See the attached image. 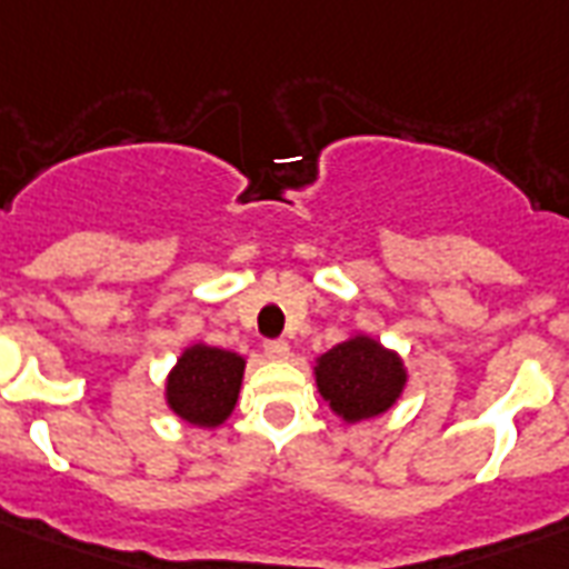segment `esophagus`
<instances>
[{
    "label": "esophagus",
    "instance_id": "1",
    "mask_svg": "<svg viewBox=\"0 0 569 569\" xmlns=\"http://www.w3.org/2000/svg\"><path fill=\"white\" fill-rule=\"evenodd\" d=\"M266 357L274 360V363H283L286 357H289V346H286L283 339H271V342H266Z\"/></svg>",
    "mask_w": 569,
    "mask_h": 569
}]
</instances>
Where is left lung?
<instances>
[{"label":"left lung","mask_w":569,"mask_h":569,"mask_svg":"<svg viewBox=\"0 0 569 569\" xmlns=\"http://www.w3.org/2000/svg\"><path fill=\"white\" fill-rule=\"evenodd\" d=\"M319 396L346 425L369 422L396 407L407 387V366L398 351L369 333H355L316 357Z\"/></svg>","instance_id":"obj_1"}]
</instances>
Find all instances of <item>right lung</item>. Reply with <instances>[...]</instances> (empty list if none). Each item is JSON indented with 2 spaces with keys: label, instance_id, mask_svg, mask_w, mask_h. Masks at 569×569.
<instances>
[{
  "label": "right lung",
  "instance_id": "obj_1",
  "mask_svg": "<svg viewBox=\"0 0 569 569\" xmlns=\"http://www.w3.org/2000/svg\"><path fill=\"white\" fill-rule=\"evenodd\" d=\"M244 363L236 351L191 342L164 378V405L194 428H218L236 410Z\"/></svg>",
  "mask_w": 569,
  "mask_h": 569
}]
</instances>
